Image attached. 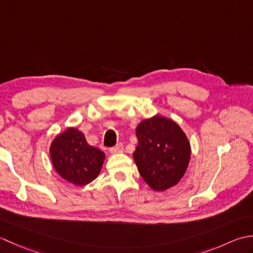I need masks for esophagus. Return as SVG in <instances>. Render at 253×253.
Returning a JSON list of instances; mask_svg holds the SVG:
<instances>
[{"mask_svg": "<svg viewBox=\"0 0 253 253\" xmlns=\"http://www.w3.org/2000/svg\"><path fill=\"white\" fill-rule=\"evenodd\" d=\"M124 151V144L123 143H118L117 146L113 147L111 149V153L113 154H116V153H122Z\"/></svg>", "mask_w": 253, "mask_h": 253, "instance_id": "1", "label": "esophagus"}]
</instances>
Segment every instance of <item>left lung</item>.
Returning a JSON list of instances; mask_svg holds the SVG:
<instances>
[{
    "label": "left lung",
    "instance_id": "8db88e82",
    "mask_svg": "<svg viewBox=\"0 0 253 253\" xmlns=\"http://www.w3.org/2000/svg\"><path fill=\"white\" fill-rule=\"evenodd\" d=\"M136 136L138 146L132 157L143 180L155 191L178 184L191 155L181 128L169 118L155 115L139 124Z\"/></svg>",
    "mask_w": 253,
    "mask_h": 253
}]
</instances>
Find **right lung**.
Listing matches in <instances>:
<instances>
[{
    "label": "right lung",
    "mask_w": 253,
    "mask_h": 253,
    "mask_svg": "<svg viewBox=\"0 0 253 253\" xmlns=\"http://www.w3.org/2000/svg\"><path fill=\"white\" fill-rule=\"evenodd\" d=\"M52 164L62 178L84 186L99 176L105 154L85 140L77 128L69 127L54 138L50 147Z\"/></svg>",
    "instance_id": "right-lung-1"
}]
</instances>
